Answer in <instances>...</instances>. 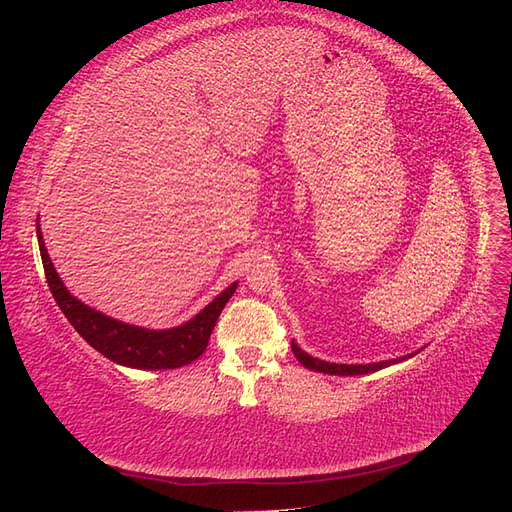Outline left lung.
<instances>
[{
	"label": "left lung",
	"mask_w": 512,
	"mask_h": 512,
	"mask_svg": "<svg viewBox=\"0 0 512 512\" xmlns=\"http://www.w3.org/2000/svg\"><path fill=\"white\" fill-rule=\"evenodd\" d=\"M292 352L297 356L299 363L307 369H314V371H322V374H331V376H361V374H371V371H378L386 365H393L397 361H404V359H395V361H380V363H371V365H337V363H327V361H320L314 359V356H309L307 352H303L297 344L292 342Z\"/></svg>",
	"instance_id": "1"
}]
</instances>
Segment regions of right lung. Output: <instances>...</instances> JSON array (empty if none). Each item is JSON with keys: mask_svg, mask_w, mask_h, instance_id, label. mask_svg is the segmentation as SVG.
<instances>
[{"mask_svg": "<svg viewBox=\"0 0 512 512\" xmlns=\"http://www.w3.org/2000/svg\"><path fill=\"white\" fill-rule=\"evenodd\" d=\"M38 245L49 290L61 312H64V316L76 329V333H79L91 348H96L100 354H104L106 359L134 369H175L196 361L198 356L205 352L211 331L215 327V322H218L224 305L237 290V284L228 286L218 299L209 303L196 318L181 324V327L168 331H149L108 318L96 312V309L87 307L79 299H74L66 290L64 282L59 280L53 262L49 254H46L40 226Z\"/></svg>", "mask_w": 512, "mask_h": 512, "instance_id": "obj_1", "label": "right lung"}]
</instances>
